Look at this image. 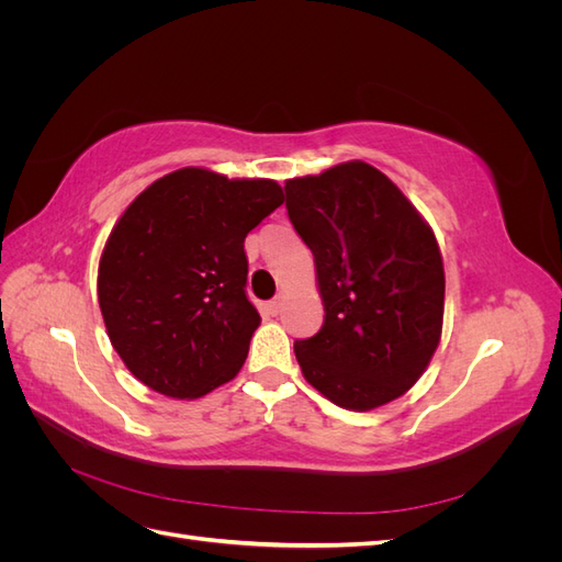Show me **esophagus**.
Wrapping results in <instances>:
<instances>
[{"mask_svg":"<svg viewBox=\"0 0 562 562\" xmlns=\"http://www.w3.org/2000/svg\"><path fill=\"white\" fill-rule=\"evenodd\" d=\"M281 307H283V297H274L271 302H267V312L271 316H277L281 312Z\"/></svg>","mask_w":562,"mask_h":562,"instance_id":"34e87169","label":"esophagus"}]
</instances>
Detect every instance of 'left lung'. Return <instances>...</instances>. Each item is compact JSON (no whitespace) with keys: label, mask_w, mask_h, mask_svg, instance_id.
Segmentation results:
<instances>
[{"label":"left lung","mask_w":562,"mask_h":562,"mask_svg":"<svg viewBox=\"0 0 562 562\" xmlns=\"http://www.w3.org/2000/svg\"><path fill=\"white\" fill-rule=\"evenodd\" d=\"M283 190L326 310L321 330L295 342L304 380L359 413L403 396L443 328L446 274L431 227L366 161L285 180Z\"/></svg>","instance_id":"1"}]
</instances>
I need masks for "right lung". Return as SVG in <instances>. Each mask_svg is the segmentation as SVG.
<instances>
[{"mask_svg":"<svg viewBox=\"0 0 562 562\" xmlns=\"http://www.w3.org/2000/svg\"><path fill=\"white\" fill-rule=\"evenodd\" d=\"M283 203L274 180L180 168L119 217L98 267L114 351L149 389L199 398L241 370L260 314L244 241Z\"/></svg>","mask_w":562,"mask_h":562,"instance_id":"add662e5","label":"right lung"}]
</instances>
